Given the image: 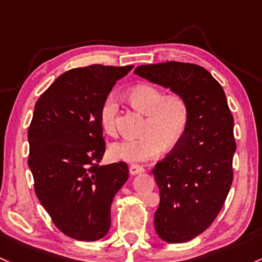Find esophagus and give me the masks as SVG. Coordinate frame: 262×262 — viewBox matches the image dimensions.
I'll return each instance as SVG.
<instances>
[{"mask_svg": "<svg viewBox=\"0 0 262 262\" xmlns=\"http://www.w3.org/2000/svg\"><path fill=\"white\" fill-rule=\"evenodd\" d=\"M144 171V168L140 165H137V164H133V165L129 166V173L130 175H137V174H140Z\"/></svg>", "mask_w": 262, "mask_h": 262, "instance_id": "34e87169", "label": "esophagus"}]
</instances>
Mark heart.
Wrapping results in <instances>:
<instances>
[{
    "label": "heart",
    "mask_w": 262,
    "mask_h": 262,
    "mask_svg": "<svg viewBox=\"0 0 262 262\" xmlns=\"http://www.w3.org/2000/svg\"><path fill=\"white\" fill-rule=\"evenodd\" d=\"M128 98L138 111L144 113L146 120L144 136L128 138L113 143L111 155L125 163H143L162 154L164 146L174 148L185 134L189 123V105L182 96H165L163 91L151 84H139L132 88ZM118 98L109 94L100 108V124L109 136H116Z\"/></svg>",
    "instance_id": "b5f03b06"
}]
</instances>
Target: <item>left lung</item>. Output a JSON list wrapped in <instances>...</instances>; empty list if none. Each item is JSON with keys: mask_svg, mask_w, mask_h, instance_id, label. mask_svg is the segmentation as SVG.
Listing matches in <instances>:
<instances>
[{"mask_svg": "<svg viewBox=\"0 0 262 262\" xmlns=\"http://www.w3.org/2000/svg\"><path fill=\"white\" fill-rule=\"evenodd\" d=\"M134 73L182 96L189 105L183 139L151 171L160 195L155 231L165 243H186L211 225L229 194L234 119L223 87L200 66L165 62L139 66Z\"/></svg>", "mask_w": 262, "mask_h": 262, "instance_id": "obj_1", "label": "left lung"}]
</instances>
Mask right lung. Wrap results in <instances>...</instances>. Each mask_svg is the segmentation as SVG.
Returning <instances> with one entry per match:
<instances>
[{"instance_id":"add662e5","label":"right lung","mask_w":262,"mask_h":262,"mask_svg":"<svg viewBox=\"0 0 262 262\" xmlns=\"http://www.w3.org/2000/svg\"><path fill=\"white\" fill-rule=\"evenodd\" d=\"M133 66L71 70L36 102L28 128L34 190L52 221L79 241L104 237L114 196L128 180L125 163L98 165L105 151L100 108Z\"/></svg>"}]
</instances>
